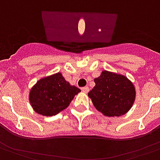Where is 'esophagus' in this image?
Masks as SVG:
<instances>
[{
  "label": "esophagus",
  "instance_id": "1",
  "mask_svg": "<svg viewBox=\"0 0 160 160\" xmlns=\"http://www.w3.org/2000/svg\"><path fill=\"white\" fill-rule=\"evenodd\" d=\"M82 91L83 93H88L89 91V88H88V87H83V88H82Z\"/></svg>",
  "mask_w": 160,
  "mask_h": 160
}]
</instances>
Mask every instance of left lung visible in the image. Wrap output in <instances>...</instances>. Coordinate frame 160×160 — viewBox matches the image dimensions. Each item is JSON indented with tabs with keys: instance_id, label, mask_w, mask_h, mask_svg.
Wrapping results in <instances>:
<instances>
[{
	"instance_id": "8db88e82",
	"label": "left lung",
	"mask_w": 160,
	"mask_h": 160,
	"mask_svg": "<svg viewBox=\"0 0 160 160\" xmlns=\"http://www.w3.org/2000/svg\"><path fill=\"white\" fill-rule=\"evenodd\" d=\"M95 86L88 92L94 107L107 117L127 113L136 99V88L125 76L103 71L94 78Z\"/></svg>"
}]
</instances>
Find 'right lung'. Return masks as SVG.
<instances>
[{"label":"right lung","instance_id":"1","mask_svg":"<svg viewBox=\"0 0 160 160\" xmlns=\"http://www.w3.org/2000/svg\"><path fill=\"white\" fill-rule=\"evenodd\" d=\"M80 91L58 72L38 80L31 88L29 100L37 113L51 117L68 107Z\"/></svg>","mask_w":160,"mask_h":160}]
</instances>
